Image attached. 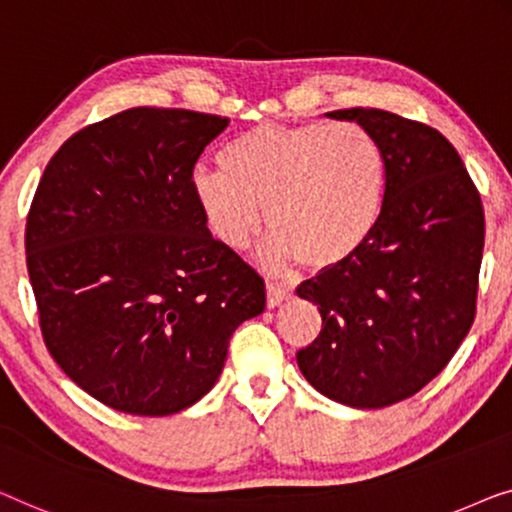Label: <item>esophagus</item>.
I'll return each instance as SVG.
<instances>
[{"label":"esophagus","instance_id":"esophagus-1","mask_svg":"<svg viewBox=\"0 0 512 512\" xmlns=\"http://www.w3.org/2000/svg\"><path fill=\"white\" fill-rule=\"evenodd\" d=\"M287 299H290V290H285V287H280L276 283L266 285V306L276 308L280 304H285Z\"/></svg>","mask_w":512,"mask_h":512}]
</instances>
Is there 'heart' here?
<instances>
[{
    "label": "heart",
    "instance_id": "obj_1",
    "mask_svg": "<svg viewBox=\"0 0 512 512\" xmlns=\"http://www.w3.org/2000/svg\"><path fill=\"white\" fill-rule=\"evenodd\" d=\"M192 199L222 246L241 250L266 225L259 259L285 271L304 262L329 271L350 262L385 208L387 157L357 122L259 125L220 150V171L197 169Z\"/></svg>",
    "mask_w": 512,
    "mask_h": 512
}]
</instances>
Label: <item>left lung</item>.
<instances>
[{"label":"left lung","instance_id":"8db88e82","mask_svg":"<svg viewBox=\"0 0 512 512\" xmlns=\"http://www.w3.org/2000/svg\"><path fill=\"white\" fill-rule=\"evenodd\" d=\"M387 157L385 208L359 253L297 287L322 331L297 352L327 399L385 408L445 369L475 318L485 246L480 194L455 146L422 122L380 109H343Z\"/></svg>","mask_w":512,"mask_h":512}]
</instances>
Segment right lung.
I'll use <instances>...</instances> for the list:
<instances>
[{
  "label": "right lung",
  "instance_id": "add662e5",
  "mask_svg": "<svg viewBox=\"0 0 512 512\" xmlns=\"http://www.w3.org/2000/svg\"><path fill=\"white\" fill-rule=\"evenodd\" d=\"M227 118L136 106L62 143L27 215V273L50 355L120 413L211 392L264 280L208 232L190 181Z\"/></svg>",
  "mask_w": 512,
  "mask_h": 512
}]
</instances>
